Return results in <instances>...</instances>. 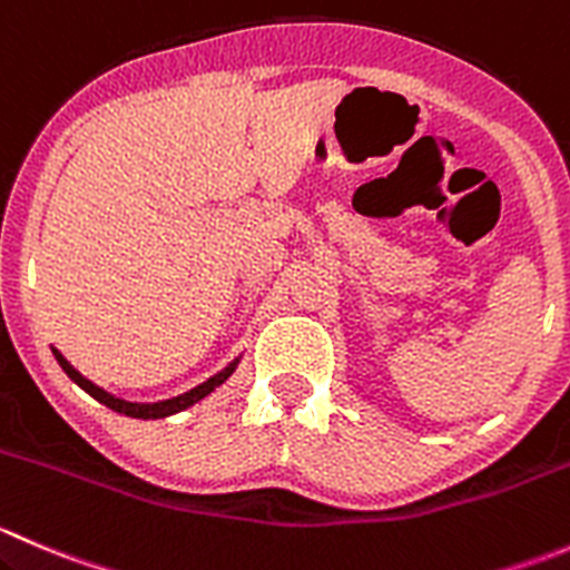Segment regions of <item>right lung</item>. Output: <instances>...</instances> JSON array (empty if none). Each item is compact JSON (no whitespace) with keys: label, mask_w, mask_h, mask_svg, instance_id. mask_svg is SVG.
Returning a JSON list of instances; mask_svg holds the SVG:
<instances>
[{"label":"right lung","mask_w":570,"mask_h":570,"mask_svg":"<svg viewBox=\"0 0 570 570\" xmlns=\"http://www.w3.org/2000/svg\"><path fill=\"white\" fill-rule=\"evenodd\" d=\"M52 353H55V358H58L60 367H63V373L69 375V379L75 381L77 386H82V390H86L88 395L97 397L99 403H105V406L114 409V412L127 414V417H141V420L169 417V414H178V412H184V409L195 406L197 401H203V397H206V395H212V392L217 390L219 384H225V381L230 379V373H234V370H236V364H239V358H234V362H230L228 367L219 370V373L212 375V379H208V381H203L200 386H195V390L184 392V395H178V397H169V401H158V403H132V401H125V397L110 395V392H105L102 386H97V384H94V381H88L86 375L77 373V370L71 367L69 362H66L63 353H60V351H55V347H52Z\"/></svg>","instance_id":"1"}]
</instances>
